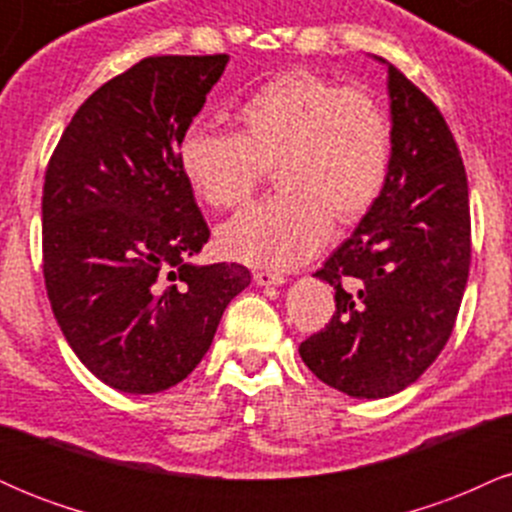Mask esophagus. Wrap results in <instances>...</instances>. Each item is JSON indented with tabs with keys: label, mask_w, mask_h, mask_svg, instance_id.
<instances>
[{
	"label": "esophagus",
	"mask_w": 512,
	"mask_h": 512,
	"mask_svg": "<svg viewBox=\"0 0 512 512\" xmlns=\"http://www.w3.org/2000/svg\"><path fill=\"white\" fill-rule=\"evenodd\" d=\"M252 279L257 281V286H281L284 284V274H276V272H264V269H257L252 274Z\"/></svg>",
	"instance_id": "esophagus-1"
}]
</instances>
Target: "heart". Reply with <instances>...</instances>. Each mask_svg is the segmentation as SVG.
I'll return each mask as SVG.
<instances>
[{
	"mask_svg": "<svg viewBox=\"0 0 512 512\" xmlns=\"http://www.w3.org/2000/svg\"><path fill=\"white\" fill-rule=\"evenodd\" d=\"M236 132L192 122L178 139V166L197 199L236 209L272 166L279 192L221 228L228 257L264 269L308 262L332 219H361L390 173L392 132L378 101L310 69L276 74L236 108Z\"/></svg>",
	"mask_w": 512,
	"mask_h": 512,
	"instance_id": "1",
	"label": "heart"
}]
</instances>
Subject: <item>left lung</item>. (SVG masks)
I'll return each mask as SVG.
<instances>
[{
  "label": "left lung",
  "mask_w": 512,
  "mask_h": 512,
  "mask_svg": "<svg viewBox=\"0 0 512 512\" xmlns=\"http://www.w3.org/2000/svg\"><path fill=\"white\" fill-rule=\"evenodd\" d=\"M390 173L349 240L317 269L334 286L330 325L298 346L334 390L380 399L419 380L448 344L472 255L467 173L431 98L387 64Z\"/></svg>",
  "instance_id": "left-lung-1"
}]
</instances>
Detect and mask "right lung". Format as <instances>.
I'll use <instances>...</instances> for the list:
<instances>
[{"label": "right lung", "mask_w": 512, "mask_h": 512, "mask_svg": "<svg viewBox=\"0 0 512 512\" xmlns=\"http://www.w3.org/2000/svg\"><path fill=\"white\" fill-rule=\"evenodd\" d=\"M228 55L146 57L86 98L43 185V274L57 325L105 385L151 395L185 380L243 264H192L209 226L178 166V139Z\"/></svg>", "instance_id": "right-lung-1"}]
</instances>
